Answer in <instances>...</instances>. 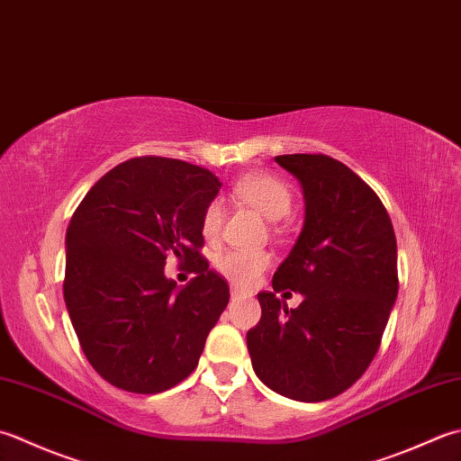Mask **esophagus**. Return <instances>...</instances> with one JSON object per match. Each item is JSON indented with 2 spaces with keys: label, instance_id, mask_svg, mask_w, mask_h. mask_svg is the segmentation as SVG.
Instances as JSON below:
<instances>
[{
  "label": "esophagus",
  "instance_id": "esophagus-1",
  "mask_svg": "<svg viewBox=\"0 0 461 461\" xmlns=\"http://www.w3.org/2000/svg\"><path fill=\"white\" fill-rule=\"evenodd\" d=\"M230 294H231L233 300H238V297H241V290H238V287H231Z\"/></svg>",
  "mask_w": 461,
  "mask_h": 461
}]
</instances>
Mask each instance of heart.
<instances>
[{"instance_id": "b5f03b06", "label": "heart", "mask_w": 461, "mask_h": 461, "mask_svg": "<svg viewBox=\"0 0 461 461\" xmlns=\"http://www.w3.org/2000/svg\"><path fill=\"white\" fill-rule=\"evenodd\" d=\"M236 194L243 202L251 203L266 215L269 221L285 218L292 210V192L282 179L267 174H249L243 176L233 185ZM223 223V203L221 200H212L205 205L202 213V236L205 240L218 238ZM215 269L228 277L233 285L249 287L256 279L272 266V254L267 251H249V249H228L215 258Z\"/></svg>"}]
</instances>
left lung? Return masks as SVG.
Instances as JSON below:
<instances>
[{"mask_svg":"<svg viewBox=\"0 0 461 461\" xmlns=\"http://www.w3.org/2000/svg\"><path fill=\"white\" fill-rule=\"evenodd\" d=\"M276 161L302 184L305 220L274 292L258 294L261 320L248 349L269 390L326 402L354 385L380 348L400 287L398 246L380 197L341 161L323 153ZM284 289L304 295L295 311L276 297Z\"/></svg>","mask_w":461,"mask_h":461,"instance_id":"left-lung-1","label":"left lung"}]
</instances>
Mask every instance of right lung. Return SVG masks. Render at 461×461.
Here are the masks:
<instances>
[{
  "label": "right lung",
  "instance_id": "add662e5",
  "mask_svg": "<svg viewBox=\"0 0 461 461\" xmlns=\"http://www.w3.org/2000/svg\"><path fill=\"white\" fill-rule=\"evenodd\" d=\"M221 182L182 159L123 161L89 189L66 233L63 297L87 362L105 382L159 393L194 372L230 285L200 254L202 213ZM176 257L196 277L163 274Z\"/></svg>",
  "mask_w": 461,
  "mask_h": 461
}]
</instances>
